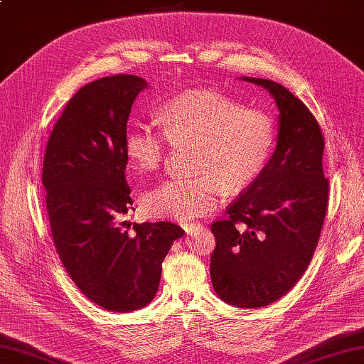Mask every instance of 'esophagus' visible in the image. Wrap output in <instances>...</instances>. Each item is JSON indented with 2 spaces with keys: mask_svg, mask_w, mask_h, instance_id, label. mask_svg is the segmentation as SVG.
<instances>
[{
  "mask_svg": "<svg viewBox=\"0 0 364 364\" xmlns=\"http://www.w3.org/2000/svg\"><path fill=\"white\" fill-rule=\"evenodd\" d=\"M200 227H202L200 223H186V224H183V229L186 230L188 233H191L192 230H196V229H200Z\"/></svg>",
  "mask_w": 364,
  "mask_h": 364,
  "instance_id": "1",
  "label": "esophagus"
}]
</instances>
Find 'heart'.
<instances>
[{"instance_id": "b5f03b06", "label": "heart", "mask_w": 364, "mask_h": 364, "mask_svg": "<svg viewBox=\"0 0 364 364\" xmlns=\"http://www.w3.org/2000/svg\"><path fill=\"white\" fill-rule=\"evenodd\" d=\"M164 134L135 123L126 132L129 166L140 175L159 170L167 140L194 146L189 178H173L148 191L145 208L156 218L186 220L215 210L219 191L240 194L267 167L276 141L272 117L211 90H188L164 101L158 110Z\"/></svg>"}]
</instances>
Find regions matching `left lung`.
Returning <instances> with one entry per match:
<instances>
[{
  "label": "left lung",
  "instance_id": "left-lung-1",
  "mask_svg": "<svg viewBox=\"0 0 364 364\" xmlns=\"http://www.w3.org/2000/svg\"><path fill=\"white\" fill-rule=\"evenodd\" d=\"M279 109L277 144L262 175L211 224L215 291L237 308H263L300 281L318 243L328 205L323 135L314 115L282 85L243 77Z\"/></svg>",
  "mask_w": 364,
  "mask_h": 364
}]
</instances>
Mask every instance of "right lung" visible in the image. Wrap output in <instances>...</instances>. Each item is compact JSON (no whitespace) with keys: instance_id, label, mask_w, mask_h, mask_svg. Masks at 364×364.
<instances>
[{"instance_id":"add662e5","label":"right lung","mask_w":364,"mask_h":364,"mask_svg":"<svg viewBox=\"0 0 364 364\" xmlns=\"http://www.w3.org/2000/svg\"><path fill=\"white\" fill-rule=\"evenodd\" d=\"M144 78L104 77L70 97L50 134L42 184L53 243L82 294L112 312L144 308L156 296L162 262L180 225L129 224L124 139Z\"/></svg>"}]
</instances>
